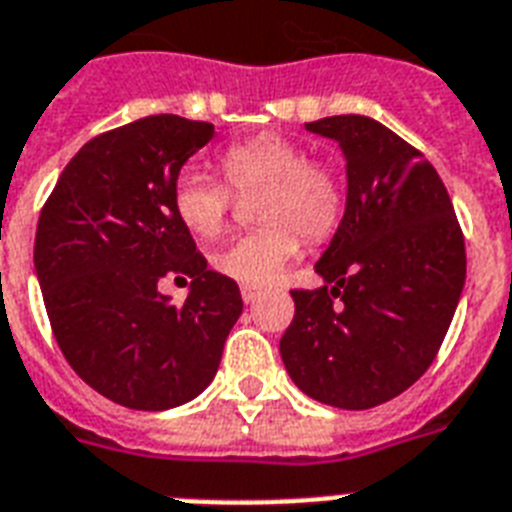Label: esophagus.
I'll return each mask as SVG.
<instances>
[{
	"label": "esophagus",
	"mask_w": 512,
	"mask_h": 512,
	"mask_svg": "<svg viewBox=\"0 0 512 512\" xmlns=\"http://www.w3.org/2000/svg\"><path fill=\"white\" fill-rule=\"evenodd\" d=\"M260 295H263V289H260V287H252V284H241V300H244V303H255Z\"/></svg>",
	"instance_id": "obj_1"
}]
</instances>
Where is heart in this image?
<instances>
[{
	"label": "heart",
	"mask_w": 512,
	"mask_h": 512,
	"mask_svg": "<svg viewBox=\"0 0 512 512\" xmlns=\"http://www.w3.org/2000/svg\"><path fill=\"white\" fill-rule=\"evenodd\" d=\"M220 170L233 191H265L260 231L241 233L212 255L215 271L252 287L276 281L300 252V230L308 241H324L335 231L345 207V191L327 162L305 159V148L279 132H260L223 151ZM231 191L196 167H185L172 183L177 220L199 239H215L231 212Z\"/></svg>",
	"instance_id": "heart-1"
}]
</instances>
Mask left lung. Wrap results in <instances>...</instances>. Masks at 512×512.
<instances>
[{"label":"left lung","mask_w":512,"mask_h":512,"mask_svg":"<svg viewBox=\"0 0 512 512\" xmlns=\"http://www.w3.org/2000/svg\"><path fill=\"white\" fill-rule=\"evenodd\" d=\"M345 156L348 196L316 263L321 289H295L279 342L305 396L372 409L433 364L465 287V239L433 164L369 116L308 122Z\"/></svg>","instance_id":"1"}]
</instances>
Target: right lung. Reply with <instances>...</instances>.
<instances>
[{"label":"right lung","mask_w":512,"mask_h":512,"mask_svg":"<svg viewBox=\"0 0 512 512\" xmlns=\"http://www.w3.org/2000/svg\"><path fill=\"white\" fill-rule=\"evenodd\" d=\"M212 138V124L175 114L103 132L66 164L39 215L34 268L52 335L90 388L127 409L199 396L244 308L172 209L175 177ZM167 272L192 279L183 306L158 292Z\"/></svg>","instance_id":"add662e5"}]
</instances>
